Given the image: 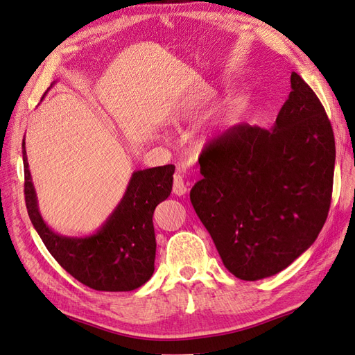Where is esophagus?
Instances as JSON below:
<instances>
[{
    "instance_id": "esophagus-1",
    "label": "esophagus",
    "mask_w": 355,
    "mask_h": 355,
    "mask_svg": "<svg viewBox=\"0 0 355 355\" xmlns=\"http://www.w3.org/2000/svg\"><path fill=\"white\" fill-rule=\"evenodd\" d=\"M173 191L177 194V196H182V194L187 193V186H186V181H184V178H182V175L177 174V175L174 177Z\"/></svg>"
}]
</instances>
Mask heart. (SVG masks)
<instances>
[{
  "instance_id": "b5f03b06",
  "label": "heart",
  "mask_w": 355,
  "mask_h": 355,
  "mask_svg": "<svg viewBox=\"0 0 355 355\" xmlns=\"http://www.w3.org/2000/svg\"><path fill=\"white\" fill-rule=\"evenodd\" d=\"M203 103H205L203 98H193L186 101L175 113V122H182V121L196 118L203 107Z\"/></svg>"
}]
</instances>
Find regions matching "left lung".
<instances>
[{
    "instance_id": "8db88e82",
    "label": "left lung",
    "mask_w": 355,
    "mask_h": 355,
    "mask_svg": "<svg viewBox=\"0 0 355 355\" xmlns=\"http://www.w3.org/2000/svg\"><path fill=\"white\" fill-rule=\"evenodd\" d=\"M271 130L234 125L200 155L190 200L224 267L255 282L302 255L326 223L335 137L324 107L292 72Z\"/></svg>"
}]
</instances>
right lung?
Here are the masks:
<instances>
[{"label": "right lung", "mask_w": 355, "mask_h": 355, "mask_svg": "<svg viewBox=\"0 0 355 355\" xmlns=\"http://www.w3.org/2000/svg\"><path fill=\"white\" fill-rule=\"evenodd\" d=\"M21 153L29 218L49 252L72 277L103 292H130L152 277L156 257L153 212L173 190L174 165L135 171L118 207L94 234L67 237L53 232L42 220L25 140Z\"/></svg>", "instance_id": "right-lung-1"}]
</instances>
